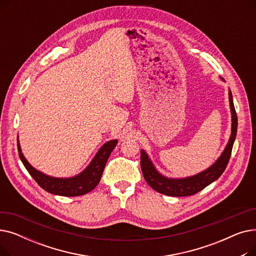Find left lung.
Masks as SVG:
<instances>
[{
    "label": "left lung",
    "instance_id": "8db88e82",
    "mask_svg": "<svg viewBox=\"0 0 256 256\" xmlns=\"http://www.w3.org/2000/svg\"><path fill=\"white\" fill-rule=\"evenodd\" d=\"M223 80V78H222ZM230 104L232 111V135L225 150L219 156V158L206 170L200 172L194 176H189L184 178H168L162 176L152 164V160L147 156V154L142 150H141V169L143 176L154 190L158 193H162L167 196L182 197L190 196L204 190L206 186L218 180L221 174L224 172L228 160L230 158L234 142L236 137L238 130V116L232 100V94L230 90Z\"/></svg>",
    "mask_w": 256,
    "mask_h": 256
}]
</instances>
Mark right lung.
I'll return each mask as SVG.
<instances>
[{"instance_id": "add662e5", "label": "right lung", "mask_w": 256, "mask_h": 256, "mask_svg": "<svg viewBox=\"0 0 256 256\" xmlns=\"http://www.w3.org/2000/svg\"><path fill=\"white\" fill-rule=\"evenodd\" d=\"M117 142V140H110L104 143L84 171H82L76 176L68 178H52L42 172L36 170L33 166H31V164L26 160V158L24 156L22 152L18 138V150L24 166L28 170L30 176L44 190L54 195L74 197L87 194L98 184L100 178L102 176L104 166L106 164V160L109 158L113 150L115 148Z\"/></svg>"}]
</instances>
